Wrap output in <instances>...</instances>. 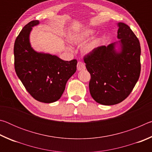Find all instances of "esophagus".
<instances>
[{"mask_svg": "<svg viewBox=\"0 0 152 152\" xmlns=\"http://www.w3.org/2000/svg\"><path fill=\"white\" fill-rule=\"evenodd\" d=\"M86 69V66L84 63L82 62V61H78V64H77V70L78 71L84 70Z\"/></svg>", "mask_w": 152, "mask_h": 152, "instance_id": "1", "label": "esophagus"}]
</instances>
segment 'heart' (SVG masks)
<instances>
[{"label": "heart", "mask_w": 152, "mask_h": 152, "mask_svg": "<svg viewBox=\"0 0 152 152\" xmlns=\"http://www.w3.org/2000/svg\"><path fill=\"white\" fill-rule=\"evenodd\" d=\"M94 30L91 29H87L82 30L81 31L71 35L70 38V42L76 45H81L86 42L90 37H92L94 34ZM100 43V39L99 38H94V39L90 41L88 43L82 48V51L84 53H91L95 49L98 48Z\"/></svg>", "instance_id": "heart-1"}]
</instances>
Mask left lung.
Masks as SVG:
<instances>
[{"mask_svg": "<svg viewBox=\"0 0 152 152\" xmlns=\"http://www.w3.org/2000/svg\"><path fill=\"white\" fill-rule=\"evenodd\" d=\"M117 37L121 50H115L116 43L100 46L84 57L91 74L89 90L98 103L113 105L119 103L133 91L141 72L140 41L123 23H118Z\"/></svg>", "mask_w": 152, "mask_h": 152, "instance_id": "8db88e82", "label": "left lung"}]
</instances>
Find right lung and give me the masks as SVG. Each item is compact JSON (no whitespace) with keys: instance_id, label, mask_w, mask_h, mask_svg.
<instances>
[{"instance_id":"right-lung-1","label":"right lung","mask_w":152,"mask_h":152,"mask_svg":"<svg viewBox=\"0 0 152 152\" xmlns=\"http://www.w3.org/2000/svg\"><path fill=\"white\" fill-rule=\"evenodd\" d=\"M29 22L20 31L14 45L15 69L27 91L37 101L51 103L60 99L69 78L76 72L77 60L64 61L58 56L39 53L31 46Z\"/></svg>"}]
</instances>
